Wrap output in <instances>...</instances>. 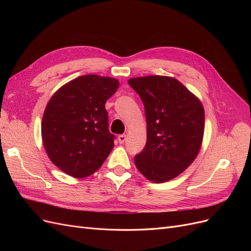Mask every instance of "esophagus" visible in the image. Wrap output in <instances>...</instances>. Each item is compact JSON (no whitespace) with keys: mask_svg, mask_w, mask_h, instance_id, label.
<instances>
[{"mask_svg":"<svg viewBox=\"0 0 251 251\" xmlns=\"http://www.w3.org/2000/svg\"><path fill=\"white\" fill-rule=\"evenodd\" d=\"M126 139V136L125 134H123V135H119V136H118V141H119V143H120V144L125 143Z\"/></svg>","mask_w":251,"mask_h":251,"instance_id":"34e87169","label":"esophagus"}]
</instances>
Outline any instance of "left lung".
Wrapping results in <instances>:
<instances>
[{
  "label": "left lung",
  "instance_id": "8db88e82",
  "mask_svg": "<svg viewBox=\"0 0 251 251\" xmlns=\"http://www.w3.org/2000/svg\"><path fill=\"white\" fill-rule=\"evenodd\" d=\"M140 96L147 118V143L135 165L154 183L170 181L198 156L204 135L200 100L174 77L162 75L127 80Z\"/></svg>",
  "mask_w": 251,
  "mask_h": 251
}]
</instances>
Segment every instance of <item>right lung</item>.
Here are the masks:
<instances>
[{
  "instance_id": "obj_1",
  "label": "right lung",
  "mask_w": 251,
  "mask_h": 251,
  "mask_svg": "<svg viewBox=\"0 0 251 251\" xmlns=\"http://www.w3.org/2000/svg\"><path fill=\"white\" fill-rule=\"evenodd\" d=\"M116 78L89 74L60 87L42 120V139L52 163L74 178L94 174L114 148L105 101L116 92Z\"/></svg>"
}]
</instances>
